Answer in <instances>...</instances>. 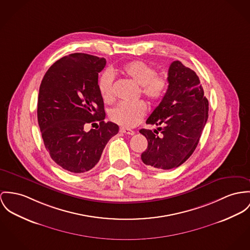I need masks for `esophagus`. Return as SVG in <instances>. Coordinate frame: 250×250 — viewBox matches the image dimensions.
<instances>
[{"label": "esophagus", "instance_id": "1", "mask_svg": "<svg viewBox=\"0 0 250 250\" xmlns=\"http://www.w3.org/2000/svg\"><path fill=\"white\" fill-rule=\"evenodd\" d=\"M120 131L122 132V133H125V134L127 135H134L135 131L134 130H132V129H129V128H121L120 129Z\"/></svg>", "mask_w": 250, "mask_h": 250}]
</instances>
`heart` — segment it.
Returning a JSON list of instances; mask_svg holds the SVG:
<instances>
[{"label": "heart", "mask_w": 250, "mask_h": 250, "mask_svg": "<svg viewBox=\"0 0 250 250\" xmlns=\"http://www.w3.org/2000/svg\"><path fill=\"white\" fill-rule=\"evenodd\" d=\"M121 71L126 77L133 80L140 85L142 95L150 104L160 102L166 94L167 79L165 75L157 74L156 69L150 63L134 60L125 63ZM114 78L110 71H105L98 82V88L102 98L105 102L113 99ZM146 105L143 101L134 103H121L109 112L110 119L124 127H134L146 115Z\"/></svg>", "instance_id": "obj_1"}]
</instances>
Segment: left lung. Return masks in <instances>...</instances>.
<instances>
[{
  "mask_svg": "<svg viewBox=\"0 0 250 250\" xmlns=\"http://www.w3.org/2000/svg\"><path fill=\"white\" fill-rule=\"evenodd\" d=\"M168 88L162 102L146 120L158 127L162 136L149 129L140 133L147 139V148L141 158L145 165L156 169H173L184 164L198 146L208 118V101L199 77L180 61L168 69Z\"/></svg>",
  "mask_w": 250,
  "mask_h": 250,
  "instance_id": "8db88e82",
  "label": "left lung"
}]
</instances>
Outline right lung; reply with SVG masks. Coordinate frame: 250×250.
Wrapping results in <instances>:
<instances>
[{"mask_svg": "<svg viewBox=\"0 0 250 250\" xmlns=\"http://www.w3.org/2000/svg\"><path fill=\"white\" fill-rule=\"evenodd\" d=\"M105 63L104 58L70 54L55 62L42 80L37 109L42 138L51 159L67 171L93 168L107 142L119 132L116 124L104 121L98 75ZM96 121L98 130L84 131Z\"/></svg>", "mask_w": 250, "mask_h": 250, "instance_id": "obj_1", "label": "right lung"}]
</instances>
